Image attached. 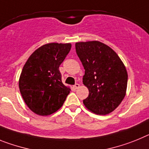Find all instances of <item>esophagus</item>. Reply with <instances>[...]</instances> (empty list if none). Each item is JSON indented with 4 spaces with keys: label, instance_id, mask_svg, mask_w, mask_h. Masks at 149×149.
<instances>
[{
    "label": "esophagus",
    "instance_id": "34e87169",
    "mask_svg": "<svg viewBox=\"0 0 149 149\" xmlns=\"http://www.w3.org/2000/svg\"><path fill=\"white\" fill-rule=\"evenodd\" d=\"M73 88H74L75 89H77V88H79V84H78V83L75 84V85H73Z\"/></svg>",
    "mask_w": 149,
    "mask_h": 149
}]
</instances>
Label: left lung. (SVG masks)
Returning <instances> with one entry per match:
<instances>
[{
  "label": "left lung",
  "instance_id": "left-lung-1",
  "mask_svg": "<svg viewBox=\"0 0 149 149\" xmlns=\"http://www.w3.org/2000/svg\"><path fill=\"white\" fill-rule=\"evenodd\" d=\"M76 54L85 69L83 84L89 94L85 107L97 115H107L119 106L127 85L126 68L116 52L99 41L76 43Z\"/></svg>",
  "mask_w": 149,
  "mask_h": 149
}]
</instances>
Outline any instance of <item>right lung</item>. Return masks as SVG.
Returning a JSON list of instances; mask_svg holds the SVG:
<instances>
[{
  "label": "right lung",
  "instance_id": "obj_1",
  "mask_svg": "<svg viewBox=\"0 0 149 149\" xmlns=\"http://www.w3.org/2000/svg\"><path fill=\"white\" fill-rule=\"evenodd\" d=\"M70 49V43L43 45L32 53L23 67L19 90L26 105L34 113L49 116L64 104L70 88L62 83L59 67Z\"/></svg>",
  "mask_w": 149,
  "mask_h": 149
}]
</instances>
